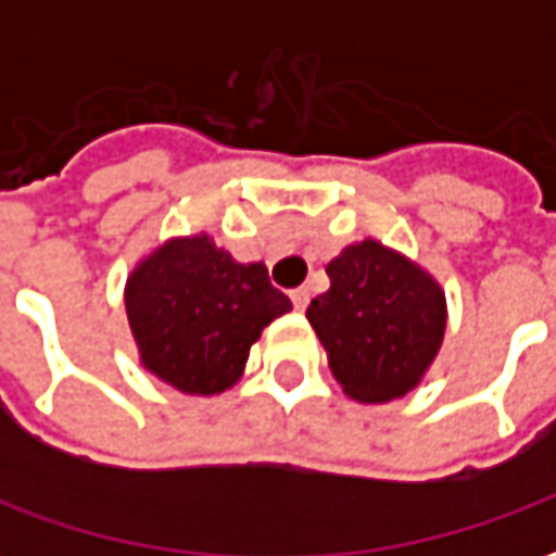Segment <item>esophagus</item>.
Returning <instances> with one entry per match:
<instances>
[{"mask_svg":"<svg viewBox=\"0 0 556 556\" xmlns=\"http://www.w3.org/2000/svg\"><path fill=\"white\" fill-rule=\"evenodd\" d=\"M291 303H294V309H298V313H303V309L309 306V291L294 289V291H291Z\"/></svg>","mask_w":556,"mask_h":556,"instance_id":"1","label":"esophagus"}]
</instances>
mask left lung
<instances>
[{
  "instance_id": "left-lung-1",
  "label": "left lung",
  "mask_w": 556,
  "mask_h": 556,
  "mask_svg": "<svg viewBox=\"0 0 556 556\" xmlns=\"http://www.w3.org/2000/svg\"><path fill=\"white\" fill-rule=\"evenodd\" d=\"M330 289L306 318L325 345L342 393L363 405L408 396L426 378L446 333V294L414 258L375 238L327 262Z\"/></svg>"
}]
</instances>
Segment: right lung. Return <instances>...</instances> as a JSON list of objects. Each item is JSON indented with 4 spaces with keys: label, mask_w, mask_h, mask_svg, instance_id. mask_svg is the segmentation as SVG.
<instances>
[{
    "label": "right lung",
    "mask_w": 556,
    "mask_h": 556,
    "mask_svg": "<svg viewBox=\"0 0 556 556\" xmlns=\"http://www.w3.org/2000/svg\"><path fill=\"white\" fill-rule=\"evenodd\" d=\"M139 366L187 396H219L241 381L250 349L291 301L262 262H235L207 231L151 247L125 282Z\"/></svg>",
    "instance_id": "add662e5"
}]
</instances>
